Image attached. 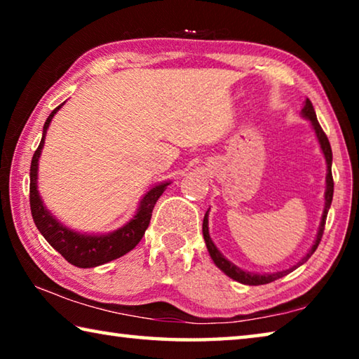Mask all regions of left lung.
I'll return each instance as SVG.
<instances>
[{
    "mask_svg": "<svg viewBox=\"0 0 359 359\" xmlns=\"http://www.w3.org/2000/svg\"><path fill=\"white\" fill-rule=\"evenodd\" d=\"M302 117H306L307 120H311V123L315 130V135L318 137V142H320V147L323 150V155H325V160H326V166H327V174H326V191H325V210H323V217H321V222H320V228H318V233H317V239H315L313 245L309 253L304 257L299 263H296L293 267H290V269H285L280 272H272V274H253V272H247V271H242L241 267H238L236 264L231 263L226 258L223 257L220 253V250L215 247L214 242H212L210 236H209V220H208V214L209 210L205 212L204 215V222H203V236H204V241H205V245H208V250L210 258L214 259L215 266L218 269H222L224 274L228 277L233 278V280L239 282V283H244V285H264V283H271L277 280V278H280L283 276L290 274L291 271H294L296 267H299L301 264L306 263V261L312 257L313 252L317 250V247L320 244L321 238H323V231H325V224H326V217H327V210L331 208V203H332V193H334V180H332V172H331V166H332V150H331V145L330 141H327V136L325 135V131L321 130V126L317 120V114H315V109L312 106L311 100H306V104L302 107Z\"/></svg>",
    "mask_w": 359,
    "mask_h": 359,
    "instance_id": "obj_1",
    "label": "left lung"
}]
</instances>
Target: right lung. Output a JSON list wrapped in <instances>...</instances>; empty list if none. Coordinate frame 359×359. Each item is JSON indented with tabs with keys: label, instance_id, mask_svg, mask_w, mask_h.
Segmentation results:
<instances>
[{
	"label": "right lung",
	"instance_id": "obj_1",
	"mask_svg": "<svg viewBox=\"0 0 359 359\" xmlns=\"http://www.w3.org/2000/svg\"><path fill=\"white\" fill-rule=\"evenodd\" d=\"M60 104L48 115L44 128H42V139L39 147L36 149L32 166H29V208H32V215L36 228L44 236V239L50 244L68 263L77 267H95L100 264L109 263V261L123 257L125 253L133 250L147 229L151 210H154L158 198L161 196L163 191L166 190L169 182H163L160 185L145 193V196L139 203V209L136 215L117 231L109 234H81L76 233L69 228H66L63 223H60L50 212L46 209L44 203L39 196L38 191V161L41 156V150L44 147V139L48 125L53 118V115L58 112Z\"/></svg>",
	"mask_w": 359,
	"mask_h": 359
}]
</instances>
